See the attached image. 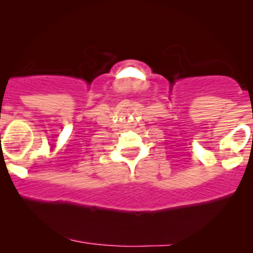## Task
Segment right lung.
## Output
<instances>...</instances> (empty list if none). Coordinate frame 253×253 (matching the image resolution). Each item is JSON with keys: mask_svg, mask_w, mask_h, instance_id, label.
I'll return each instance as SVG.
<instances>
[{"mask_svg": "<svg viewBox=\"0 0 253 253\" xmlns=\"http://www.w3.org/2000/svg\"><path fill=\"white\" fill-rule=\"evenodd\" d=\"M0 136H1V135H0Z\"/></svg>", "mask_w": 253, "mask_h": 253, "instance_id": "right-lung-1", "label": "right lung"}]
</instances>
